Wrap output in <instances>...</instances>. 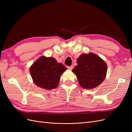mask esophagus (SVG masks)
<instances>
[{"label": "esophagus", "instance_id": "esophagus-1", "mask_svg": "<svg viewBox=\"0 0 132 132\" xmlns=\"http://www.w3.org/2000/svg\"><path fill=\"white\" fill-rule=\"evenodd\" d=\"M67 68L69 70H72L73 69V66H68Z\"/></svg>", "mask_w": 132, "mask_h": 132}]
</instances>
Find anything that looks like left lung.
Here are the masks:
<instances>
[{
    "instance_id": "1",
    "label": "left lung",
    "mask_w": 132,
    "mask_h": 132,
    "mask_svg": "<svg viewBox=\"0 0 132 132\" xmlns=\"http://www.w3.org/2000/svg\"><path fill=\"white\" fill-rule=\"evenodd\" d=\"M78 64L72 70L80 85L86 89H94L104 80L107 72L106 63L97 55L82 54L77 59Z\"/></svg>"
}]
</instances>
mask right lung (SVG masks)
Returning a JSON list of instances; mask_svg holds the SVG:
<instances>
[{
    "label": "right lung",
    "instance_id": "1",
    "mask_svg": "<svg viewBox=\"0 0 132 132\" xmlns=\"http://www.w3.org/2000/svg\"><path fill=\"white\" fill-rule=\"evenodd\" d=\"M67 69L62 63H58L54 58L42 56L30 68L32 78L37 86L46 90L57 87L60 76Z\"/></svg>",
    "mask_w": 132,
    "mask_h": 132
}]
</instances>
